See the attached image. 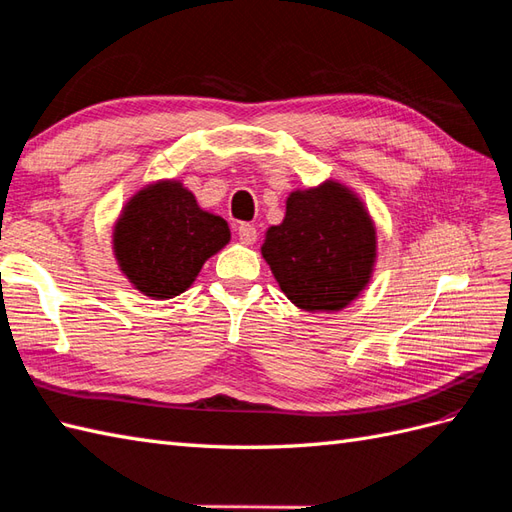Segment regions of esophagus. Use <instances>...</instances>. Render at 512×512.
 <instances>
[{"label": "esophagus", "instance_id": "34e87169", "mask_svg": "<svg viewBox=\"0 0 512 512\" xmlns=\"http://www.w3.org/2000/svg\"><path fill=\"white\" fill-rule=\"evenodd\" d=\"M238 235L242 244H253L257 240V229L253 225H248V222H242V225L238 227Z\"/></svg>", "mask_w": 512, "mask_h": 512}]
</instances>
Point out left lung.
Instances as JSON below:
<instances>
[{
    "mask_svg": "<svg viewBox=\"0 0 512 512\" xmlns=\"http://www.w3.org/2000/svg\"><path fill=\"white\" fill-rule=\"evenodd\" d=\"M261 255L298 309L339 311L370 281L376 231L363 203L342 183L296 190Z\"/></svg>",
    "mask_w": 512,
    "mask_h": 512,
    "instance_id": "1",
    "label": "left lung"
}]
</instances>
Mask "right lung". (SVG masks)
Segmentation results:
<instances>
[{
	"label": "right lung",
	"mask_w": 512,
	"mask_h": 512,
	"mask_svg": "<svg viewBox=\"0 0 512 512\" xmlns=\"http://www.w3.org/2000/svg\"><path fill=\"white\" fill-rule=\"evenodd\" d=\"M229 238L227 222L203 212L179 181H157L125 205L114 227V255L136 290L173 298Z\"/></svg>",
	"instance_id": "add662e5"
}]
</instances>
